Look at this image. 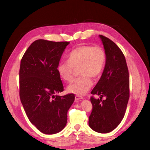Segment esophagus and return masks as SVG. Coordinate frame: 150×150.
<instances>
[{"label": "esophagus", "mask_w": 150, "mask_h": 150, "mask_svg": "<svg viewBox=\"0 0 150 150\" xmlns=\"http://www.w3.org/2000/svg\"><path fill=\"white\" fill-rule=\"evenodd\" d=\"M75 100H81V99H82V98H83V97H82V96H81V95H75Z\"/></svg>", "instance_id": "1"}]
</instances>
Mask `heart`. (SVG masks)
I'll return each instance as SVG.
<instances>
[{
	"instance_id": "1",
	"label": "heart",
	"mask_w": 150,
	"mask_h": 150,
	"mask_svg": "<svg viewBox=\"0 0 150 150\" xmlns=\"http://www.w3.org/2000/svg\"><path fill=\"white\" fill-rule=\"evenodd\" d=\"M106 62V53L100 46L82 45L69 53L67 61L60 62L57 66L59 77L64 81L72 79L73 69L79 68L81 75L73 80L68 86L70 93L84 95L93 86L91 77L97 78L102 74Z\"/></svg>"
}]
</instances>
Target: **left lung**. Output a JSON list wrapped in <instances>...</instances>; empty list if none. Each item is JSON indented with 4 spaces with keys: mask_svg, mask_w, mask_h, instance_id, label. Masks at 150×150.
I'll return each mask as SVG.
<instances>
[{
    "mask_svg": "<svg viewBox=\"0 0 150 150\" xmlns=\"http://www.w3.org/2000/svg\"><path fill=\"white\" fill-rule=\"evenodd\" d=\"M106 53V62L100 80L91 91L99 95L90 98L92 111L89 126L98 133H109L115 129L125 115L129 97L128 68L122 51L112 40L99 35ZM105 97V99H101Z\"/></svg>",
    "mask_w": 150,
    "mask_h": 150,
    "instance_id": "left-lung-1",
    "label": "left lung"
}]
</instances>
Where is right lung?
I'll list each match as a JSON object with an SVG mask.
<instances>
[{
  "label": "right lung",
  "mask_w": 150,
  "mask_h": 150,
  "mask_svg": "<svg viewBox=\"0 0 150 150\" xmlns=\"http://www.w3.org/2000/svg\"><path fill=\"white\" fill-rule=\"evenodd\" d=\"M69 44L37 40L21 59V101L30 122L44 134H55L64 128L67 113L75 100L73 93L55 95L64 91L57 66Z\"/></svg>",
  "instance_id": "add662e5"
}]
</instances>
